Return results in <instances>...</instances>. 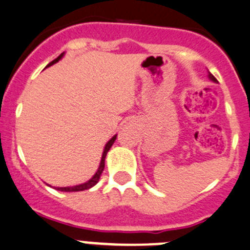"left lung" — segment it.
I'll list each match as a JSON object with an SVG mask.
<instances>
[{
    "label": "left lung",
    "mask_w": 250,
    "mask_h": 250,
    "mask_svg": "<svg viewBox=\"0 0 250 250\" xmlns=\"http://www.w3.org/2000/svg\"><path fill=\"white\" fill-rule=\"evenodd\" d=\"M209 79H211V80H213V81H216V78H214V76L212 75V74H209Z\"/></svg>",
    "instance_id": "1"
}]
</instances>
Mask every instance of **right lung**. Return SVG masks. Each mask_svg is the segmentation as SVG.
Returning <instances> with one entry per match:
<instances>
[{
    "label": "right lung",
    "instance_id": "add662e5",
    "mask_svg": "<svg viewBox=\"0 0 250 250\" xmlns=\"http://www.w3.org/2000/svg\"><path fill=\"white\" fill-rule=\"evenodd\" d=\"M62 54H60L59 57L57 58V59H54L51 62H49L48 66H50V65H53V64H55V62H59V60L62 59ZM116 137H117V136L112 137V138L108 141V143L106 144V146H104V154H102V159H101V163H100L99 170H97L96 174L93 175L92 178H91L90 180L87 181V183L81 184V185H78V186H72V188H58L57 190L65 191V192H70V191H83V190H87V188H92V186L96 185V184L99 183L100 176H101L102 171H104V158H106V155H107V151L109 150V148H111V146H112V144L114 143V141H116Z\"/></svg>",
    "mask_w": 250,
    "mask_h": 250
}]
</instances>
